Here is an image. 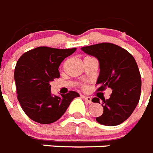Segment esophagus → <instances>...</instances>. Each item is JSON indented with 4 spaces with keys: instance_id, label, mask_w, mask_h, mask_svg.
<instances>
[{
    "instance_id": "1",
    "label": "esophagus",
    "mask_w": 153,
    "mask_h": 153,
    "mask_svg": "<svg viewBox=\"0 0 153 153\" xmlns=\"http://www.w3.org/2000/svg\"><path fill=\"white\" fill-rule=\"evenodd\" d=\"M82 98L86 100V102H87V103H89V104H91V103H92V98H91V97H86V96H82Z\"/></svg>"
}]
</instances>
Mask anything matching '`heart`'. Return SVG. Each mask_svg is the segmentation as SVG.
Returning <instances> with one entry per match:
<instances>
[{
  "label": "heart",
  "mask_w": 153,
  "mask_h": 153,
  "mask_svg": "<svg viewBox=\"0 0 153 153\" xmlns=\"http://www.w3.org/2000/svg\"><path fill=\"white\" fill-rule=\"evenodd\" d=\"M82 89L86 88V86H82Z\"/></svg>",
  "instance_id": "1"
}]
</instances>
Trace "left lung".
<instances>
[{
  "label": "left lung",
  "mask_w": 153,
  "mask_h": 153,
  "mask_svg": "<svg viewBox=\"0 0 153 153\" xmlns=\"http://www.w3.org/2000/svg\"><path fill=\"white\" fill-rule=\"evenodd\" d=\"M82 50L99 61L97 91L107 87L113 90L109 99L102 98L103 113L96 121L107 126L120 125L130 117L140 100L141 79L135 59L126 49L111 43L83 47ZM92 101L100 103L98 98Z\"/></svg>",
  "instance_id": "left-lung-1"
}]
</instances>
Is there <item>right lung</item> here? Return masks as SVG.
Wrapping results in <instances>:
<instances>
[{
	"mask_svg": "<svg viewBox=\"0 0 153 153\" xmlns=\"http://www.w3.org/2000/svg\"><path fill=\"white\" fill-rule=\"evenodd\" d=\"M76 48L38 47L24 53L18 59L14 78L17 99L27 116L40 124L55 122L64 114L71 102L79 97L75 91L52 95L50 82L59 78V67Z\"/></svg>",
	"mask_w": 153,
	"mask_h": 153,
	"instance_id": "right-lung-1",
	"label": "right lung"
}]
</instances>
